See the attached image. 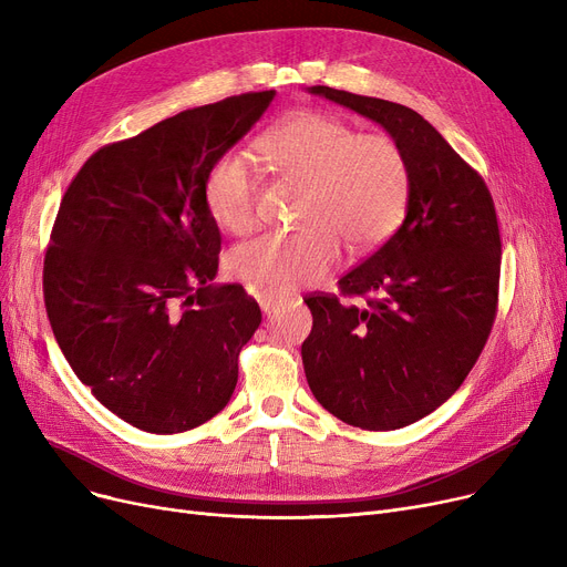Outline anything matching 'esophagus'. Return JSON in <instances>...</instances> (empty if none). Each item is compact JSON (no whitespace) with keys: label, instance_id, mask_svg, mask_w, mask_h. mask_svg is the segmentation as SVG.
<instances>
[{"label":"esophagus","instance_id":"esophagus-1","mask_svg":"<svg viewBox=\"0 0 567 567\" xmlns=\"http://www.w3.org/2000/svg\"><path fill=\"white\" fill-rule=\"evenodd\" d=\"M285 301V296L278 291H261L259 293V306L264 312H271L276 306H280Z\"/></svg>","mask_w":567,"mask_h":567}]
</instances>
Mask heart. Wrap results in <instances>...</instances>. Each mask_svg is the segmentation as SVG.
I'll use <instances>...</instances> for the list:
<instances>
[{
  "label": "heart",
  "instance_id": "obj_1",
  "mask_svg": "<svg viewBox=\"0 0 567 567\" xmlns=\"http://www.w3.org/2000/svg\"><path fill=\"white\" fill-rule=\"evenodd\" d=\"M261 161L308 186L299 231H266L229 252V274L257 291H289L319 282L340 261L344 241L355 252L381 246L404 220L411 169L402 146L361 133L340 116L299 112L257 140ZM261 172L241 148L220 154L206 172L204 202L227 231L257 220Z\"/></svg>",
  "mask_w": 567,
  "mask_h": 567
}]
</instances>
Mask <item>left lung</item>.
<instances>
[{
    "instance_id": "1",
    "label": "left lung",
    "mask_w": 567,
    "mask_h": 567,
    "mask_svg": "<svg viewBox=\"0 0 567 567\" xmlns=\"http://www.w3.org/2000/svg\"><path fill=\"white\" fill-rule=\"evenodd\" d=\"M381 124L402 146L411 195L400 229L340 278L347 299L312 293L301 347L317 402L347 425L389 432L425 419L478 361L498 306L494 199L455 148L406 105L310 86Z\"/></svg>"
}]
</instances>
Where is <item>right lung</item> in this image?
Wrapping results in <instances>:
<instances>
[{
    "mask_svg": "<svg viewBox=\"0 0 567 567\" xmlns=\"http://www.w3.org/2000/svg\"><path fill=\"white\" fill-rule=\"evenodd\" d=\"M276 92L184 110L101 146L64 193L43 264L52 333L118 419L176 434L220 413L261 323L241 285H214L220 229L206 172Z\"/></svg>",
    "mask_w": 567,
    "mask_h": 567,
    "instance_id": "obj_1",
    "label": "right lung"
}]
</instances>
